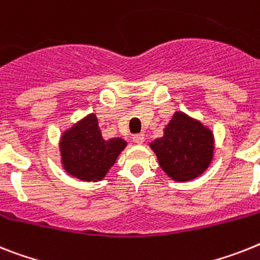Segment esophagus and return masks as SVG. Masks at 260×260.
Segmentation results:
<instances>
[{
	"label": "esophagus",
	"mask_w": 260,
	"mask_h": 260,
	"mask_svg": "<svg viewBox=\"0 0 260 260\" xmlns=\"http://www.w3.org/2000/svg\"><path fill=\"white\" fill-rule=\"evenodd\" d=\"M133 141H134L137 145H142L145 142V135L143 134H134L133 135Z\"/></svg>",
	"instance_id": "obj_1"
}]
</instances>
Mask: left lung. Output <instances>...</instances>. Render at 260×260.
Wrapping results in <instances>:
<instances>
[{
  "label": "left lung",
  "instance_id": "8db88e82",
  "mask_svg": "<svg viewBox=\"0 0 260 260\" xmlns=\"http://www.w3.org/2000/svg\"><path fill=\"white\" fill-rule=\"evenodd\" d=\"M164 133V137L150 143V147L171 179L191 181L207 170L214 153V135L210 128L177 111Z\"/></svg>",
  "mask_w": 260,
  "mask_h": 260
}]
</instances>
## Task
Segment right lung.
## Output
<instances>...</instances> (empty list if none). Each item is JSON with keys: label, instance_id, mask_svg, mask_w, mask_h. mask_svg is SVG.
<instances>
[{"label": "right lung", "instance_id": "right-lung-1", "mask_svg": "<svg viewBox=\"0 0 260 260\" xmlns=\"http://www.w3.org/2000/svg\"><path fill=\"white\" fill-rule=\"evenodd\" d=\"M126 145L122 138L104 139L95 114H90L62 135L59 143L62 165L78 179L101 181Z\"/></svg>", "mask_w": 260, "mask_h": 260}]
</instances>
